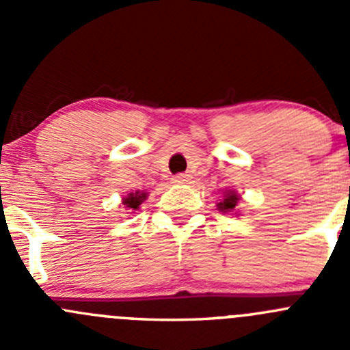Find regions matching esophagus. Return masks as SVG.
<instances>
[{
	"label": "esophagus",
	"instance_id": "1",
	"mask_svg": "<svg viewBox=\"0 0 350 350\" xmlns=\"http://www.w3.org/2000/svg\"><path fill=\"white\" fill-rule=\"evenodd\" d=\"M189 179H191V176L186 174V172H181V174H176L172 178V183H176V185H186V183H189Z\"/></svg>",
	"mask_w": 350,
	"mask_h": 350
}]
</instances>
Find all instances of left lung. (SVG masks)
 <instances>
[{"label": "left lung", "mask_w": 350, "mask_h": 350, "mask_svg": "<svg viewBox=\"0 0 350 350\" xmlns=\"http://www.w3.org/2000/svg\"><path fill=\"white\" fill-rule=\"evenodd\" d=\"M237 201H239V196L230 191L225 195V200L221 201V203H218V208H220L221 211H232L235 208V204H237Z\"/></svg>", "instance_id": "left-lung-1"}]
</instances>
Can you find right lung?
Instances as JSON below:
<instances>
[{
    "instance_id": "1",
    "label": "right lung",
    "mask_w": 350,
    "mask_h": 350,
    "mask_svg": "<svg viewBox=\"0 0 350 350\" xmlns=\"http://www.w3.org/2000/svg\"><path fill=\"white\" fill-rule=\"evenodd\" d=\"M146 200V193H132V195H129L123 200V204H126V208H133V210H137L139 208V204L142 203V201Z\"/></svg>"
}]
</instances>
